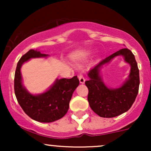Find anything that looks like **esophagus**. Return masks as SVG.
<instances>
[{
    "mask_svg": "<svg viewBox=\"0 0 151 151\" xmlns=\"http://www.w3.org/2000/svg\"><path fill=\"white\" fill-rule=\"evenodd\" d=\"M79 82H80L81 84H84V83L85 82V79H84V76H83L81 74H80L79 75Z\"/></svg>",
    "mask_w": 151,
    "mask_h": 151,
    "instance_id": "1",
    "label": "esophagus"
}]
</instances>
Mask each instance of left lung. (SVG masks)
Listing matches in <instances>:
<instances>
[{
  "mask_svg": "<svg viewBox=\"0 0 151 151\" xmlns=\"http://www.w3.org/2000/svg\"><path fill=\"white\" fill-rule=\"evenodd\" d=\"M122 56L131 66L129 77L124 84L116 89L108 88L104 84L100 74L101 68L114 58ZM89 79L85 81L89 89L88 101L91 109L97 115L104 118H112L125 113L133 105L139 89V70L134 55L127 48L101 60L88 72Z\"/></svg>",
  "mask_w": 151,
  "mask_h": 151,
  "instance_id": "obj_1",
  "label": "left lung"
}]
</instances>
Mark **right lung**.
<instances>
[{
    "label": "right lung",
    "mask_w": 151,
    "mask_h": 151,
    "mask_svg": "<svg viewBox=\"0 0 151 151\" xmlns=\"http://www.w3.org/2000/svg\"><path fill=\"white\" fill-rule=\"evenodd\" d=\"M47 57L48 55L38 50H30L18 61L14 79L15 94L22 110L32 119L42 123L53 122L67 114L73 92L79 84L77 76H74L71 79H57L42 93L32 94L29 92L22 84V65L30 59Z\"/></svg>",
    "instance_id": "1"
}]
</instances>
